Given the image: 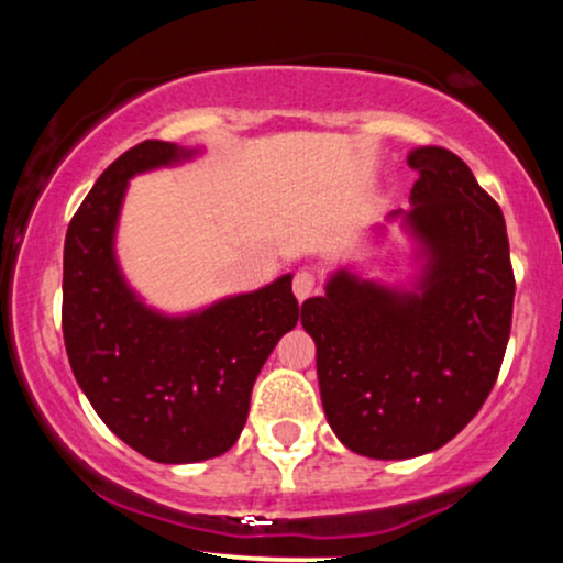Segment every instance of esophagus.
I'll list each match as a JSON object with an SVG mask.
<instances>
[{
	"instance_id": "esophagus-1",
	"label": "esophagus",
	"mask_w": 563,
	"mask_h": 563,
	"mask_svg": "<svg viewBox=\"0 0 563 563\" xmlns=\"http://www.w3.org/2000/svg\"><path fill=\"white\" fill-rule=\"evenodd\" d=\"M314 290H318V277H314L312 269H299V273H296V277H294L296 299H299V301L309 299Z\"/></svg>"
}]
</instances>
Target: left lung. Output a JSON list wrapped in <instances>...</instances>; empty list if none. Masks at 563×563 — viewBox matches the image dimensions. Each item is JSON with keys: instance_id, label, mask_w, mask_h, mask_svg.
Segmentation results:
<instances>
[{"instance_id": "8db88e82", "label": "left lung", "mask_w": 563, "mask_h": 563, "mask_svg": "<svg viewBox=\"0 0 563 563\" xmlns=\"http://www.w3.org/2000/svg\"><path fill=\"white\" fill-rule=\"evenodd\" d=\"M410 209L389 211L418 273L386 286L339 267L301 303L322 410L341 444L405 461L448 444L493 391L514 314L506 219L455 153L416 147ZM384 232V224L378 228Z\"/></svg>"}]
</instances>
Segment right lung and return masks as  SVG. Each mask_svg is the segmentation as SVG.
Segmentation results:
<instances>
[{
    "mask_svg": "<svg viewBox=\"0 0 563 563\" xmlns=\"http://www.w3.org/2000/svg\"><path fill=\"white\" fill-rule=\"evenodd\" d=\"M200 147L145 140L115 158L84 198L63 249V339L70 371L102 423L156 463H198L241 437L251 389L299 322L290 280L224 296L187 314L147 307L115 256L129 179L179 166Z\"/></svg>",
    "mask_w": 563,
    "mask_h": 563,
    "instance_id": "obj_1",
    "label": "right lung"
}]
</instances>
